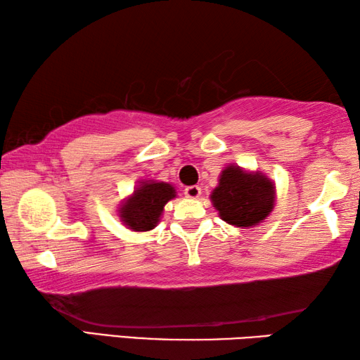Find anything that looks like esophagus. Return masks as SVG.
<instances>
[{"instance_id": "obj_1", "label": "esophagus", "mask_w": 360, "mask_h": 360, "mask_svg": "<svg viewBox=\"0 0 360 360\" xmlns=\"http://www.w3.org/2000/svg\"><path fill=\"white\" fill-rule=\"evenodd\" d=\"M184 193H186L187 198L195 200V198H198L200 195H202V188H200L198 186H188V187L184 188Z\"/></svg>"}]
</instances>
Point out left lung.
Segmentation results:
<instances>
[{
    "mask_svg": "<svg viewBox=\"0 0 360 360\" xmlns=\"http://www.w3.org/2000/svg\"><path fill=\"white\" fill-rule=\"evenodd\" d=\"M210 198L222 221L240 229H251L270 216L276 186L262 172L227 165Z\"/></svg>",
    "mask_w": 360,
    "mask_h": 360,
    "instance_id": "8db88e82",
    "label": "left lung"
}]
</instances>
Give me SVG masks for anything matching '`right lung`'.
Returning a JSON list of instances; mask_svg holds the SVG:
<instances>
[{
	"label": "right lung",
	"instance_id": "right-lung-1",
	"mask_svg": "<svg viewBox=\"0 0 360 360\" xmlns=\"http://www.w3.org/2000/svg\"><path fill=\"white\" fill-rule=\"evenodd\" d=\"M176 197V188L163 181H139L135 191L119 205L122 224L133 231H149L160 222L165 205Z\"/></svg>",
	"mask_w": 360,
	"mask_h": 360
}]
</instances>
